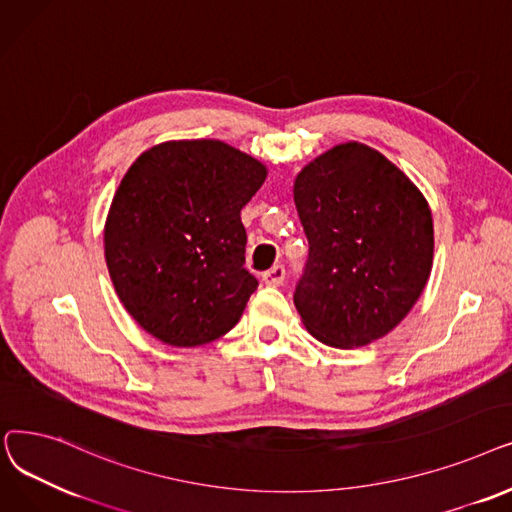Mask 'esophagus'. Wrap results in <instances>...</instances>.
<instances>
[{
  "label": "esophagus",
  "mask_w": 512,
  "mask_h": 512,
  "mask_svg": "<svg viewBox=\"0 0 512 512\" xmlns=\"http://www.w3.org/2000/svg\"><path fill=\"white\" fill-rule=\"evenodd\" d=\"M262 281H264L266 285H273V287L281 285V283L285 281V266H281V264L273 266V269H269V271H266V273L262 275Z\"/></svg>",
  "instance_id": "1"
}]
</instances>
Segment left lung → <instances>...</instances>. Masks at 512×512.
Instances as JSON below:
<instances>
[{"instance_id":"left-lung-1","label":"left lung","mask_w":512,"mask_h":512,"mask_svg":"<svg viewBox=\"0 0 512 512\" xmlns=\"http://www.w3.org/2000/svg\"><path fill=\"white\" fill-rule=\"evenodd\" d=\"M308 237L294 304L333 348H360L402 323L427 285L433 218L419 187L369 145L348 141L308 162L294 181Z\"/></svg>"}]
</instances>
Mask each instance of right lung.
Masks as SVG:
<instances>
[{"label":"right lung","instance_id":"right-lung-1","mask_svg":"<svg viewBox=\"0 0 512 512\" xmlns=\"http://www.w3.org/2000/svg\"><path fill=\"white\" fill-rule=\"evenodd\" d=\"M266 166L218 139L164 141L120 181L104 227L116 296L137 325L175 348L229 333L258 281L243 269L241 208Z\"/></svg>","mask_w":512,"mask_h":512}]
</instances>
